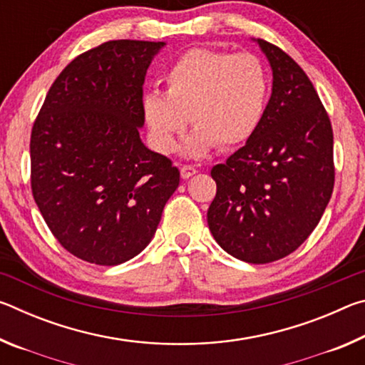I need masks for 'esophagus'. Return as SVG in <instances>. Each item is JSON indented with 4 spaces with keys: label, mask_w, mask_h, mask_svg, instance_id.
<instances>
[{
    "label": "esophagus",
    "mask_w": 365,
    "mask_h": 365,
    "mask_svg": "<svg viewBox=\"0 0 365 365\" xmlns=\"http://www.w3.org/2000/svg\"><path fill=\"white\" fill-rule=\"evenodd\" d=\"M196 172L197 170L193 168V165H183V168L180 169V175H182V178H185V180H187V178L193 177Z\"/></svg>",
    "instance_id": "obj_1"
}]
</instances>
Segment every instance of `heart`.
I'll list each match as a JSON object with an SVG mask.
<instances>
[{
	"instance_id": "heart-1",
	"label": "heart",
	"mask_w": 365,
	"mask_h": 365,
	"mask_svg": "<svg viewBox=\"0 0 365 365\" xmlns=\"http://www.w3.org/2000/svg\"><path fill=\"white\" fill-rule=\"evenodd\" d=\"M165 93L148 91L141 100L154 148L177 150L188 125L190 156H202L217 145L240 146L257 132L269 101V77L259 58L195 48L182 54L165 73Z\"/></svg>"
}]
</instances>
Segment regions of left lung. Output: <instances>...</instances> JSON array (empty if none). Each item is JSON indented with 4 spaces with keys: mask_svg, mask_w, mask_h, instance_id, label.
Returning <instances> with one entry per match:
<instances>
[{
    "mask_svg": "<svg viewBox=\"0 0 365 365\" xmlns=\"http://www.w3.org/2000/svg\"><path fill=\"white\" fill-rule=\"evenodd\" d=\"M272 69V95L257 132L211 175L217 193L207 225L228 255L251 264L293 252L329 205L333 132L316 88L294 61L255 40Z\"/></svg>",
    "mask_w": 365,
    "mask_h": 365,
    "instance_id": "8db88e82",
    "label": "left lung"
}]
</instances>
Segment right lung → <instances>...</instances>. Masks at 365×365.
Wrapping results in <instances>:
<instances>
[{"mask_svg": "<svg viewBox=\"0 0 365 365\" xmlns=\"http://www.w3.org/2000/svg\"><path fill=\"white\" fill-rule=\"evenodd\" d=\"M164 41L114 40L80 54L49 88L30 138L32 193L82 261L117 265L156 233L180 172L140 138L146 71Z\"/></svg>", "mask_w": 365, "mask_h": 365, "instance_id": "obj_1", "label": "right lung"}]
</instances>
